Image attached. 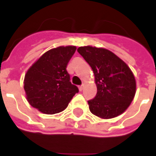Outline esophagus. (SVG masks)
Here are the masks:
<instances>
[{
	"label": "esophagus",
	"instance_id": "obj_1",
	"mask_svg": "<svg viewBox=\"0 0 156 156\" xmlns=\"http://www.w3.org/2000/svg\"><path fill=\"white\" fill-rule=\"evenodd\" d=\"M83 88H84V85L83 84L81 85V86H79V87H78V88H79V91H83Z\"/></svg>",
	"mask_w": 156,
	"mask_h": 156
}]
</instances>
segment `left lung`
Returning <instances> with one entry per match:
<instances>
[{
  "instance_id": "left-lung-1",
  "label": "left lung",
  "mask_w": 156,
  "mask_h": 156,
  "mask_svg": "<svg viewBox=\"0 0 156 156\" xmlns=\"http://www.w3.org/2000/svg\"><path fill=\"white\" fill-rule=\"evenodd\" d=\"M78 51L94 73L97 94L88 101L89 110L101 119H112L123 114L136 92V82L130 68L105 48L85 46L78 48Z\"/></svg>"
}]
</instances>
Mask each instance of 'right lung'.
<instances>
[{"label":"right lung","instance_id":"add662e5","mask_svg":"<svg viewBox=\"0 0 156 156\" xmlns=\"http://www.w3.org/2000/svg\"><path fill=\"white\" fill-rule=\"evenodd\" d=\"M77 48L58 47L46 51L29 68L24 78L27 99L33 108L54 115L68 107L77 86L72 84L67 66Z\"/></svg>","mask_w":156,"mask_h":156}]
</instances>
